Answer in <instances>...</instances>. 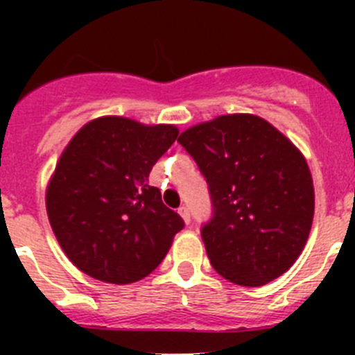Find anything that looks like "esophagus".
<instances>
[{
    "label": "esophagus",
    "mask_w": 355,
    "mask_h": 355,
    "mask_svg": "<svg viewBox=\"0 0 355 355\" xmlns=\"http://www.w3.org/2000/svg\"><path fill=\"white\" fill-rule=\"evenodd\" d=\"M178 213H180V215L183 216V220L187 222V224H190V209H188L187 206H181V208L178 209Z\"/></svg>",
    "instance_id": "34e87169"
}]
</instances>
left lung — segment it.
<instances>
[{"label": "left lung", "instance_id": "1", "mask_svg": "<svg viewBox=\"0 0 355 355\" xmlns=\"http://www.w3.org/2000/svg\"><path fill=\"white\" fill-rule=\"evenodd\" d=\"M211 197L200 236L213 268L240 286H263L297 261L315 213L300 150L265 119L222 115L180 135Z\"/></svg>", "mask_w": 355, "mask_h": 355}]
</instances>
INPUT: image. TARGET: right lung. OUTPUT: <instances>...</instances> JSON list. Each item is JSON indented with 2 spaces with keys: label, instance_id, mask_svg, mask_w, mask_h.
<instances>
[{
  "label": "right lung",
  "instance_id": "right-lung-1",
  "mask_svg": "<svg viewBox=\"0 0 355 355\" xmlns=\"http://www.w3.org/2000/svg\"><path fill=\"white\" fill-rule=\"evenodd\" d=\"M178 133L171 124L99 117L65 147L46 192V209L65 256L81 272L130 284L167 256L184 222L163 205L149 172Z\"/></svg>",
  "mask_w": 355,
  "mask_h": 355
}]
</instances>
